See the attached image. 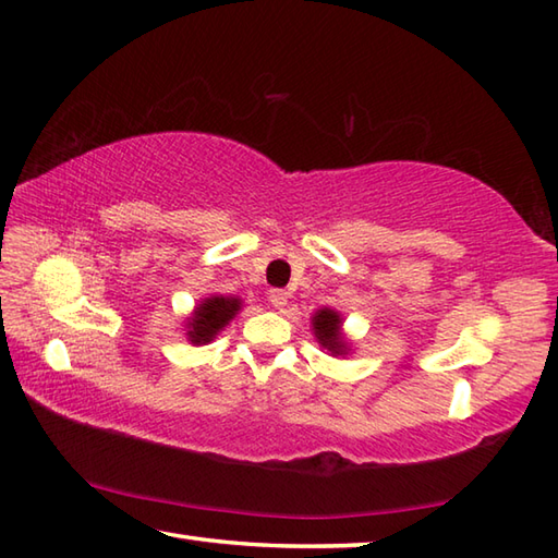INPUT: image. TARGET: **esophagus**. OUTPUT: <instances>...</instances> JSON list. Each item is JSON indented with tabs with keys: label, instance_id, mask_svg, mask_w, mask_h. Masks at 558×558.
I'll list each match as a JSON object with an SVG mask.
<instances>
[{
	"label": "esophagus",
	"instance_id": "obj_1",
	"mask_svg": "<svg viewBox=\"0 0 558 558\" xmlns=\"http://www.w3.org/2000/svg\"><path fill=\"white\" fill-rule=\"evenodd\" d=\"M268 302L276 306V310H282L288 304V292L286 290H270L268 292Z\"/></svg>",
	"mask_w": 558,
	"mask_h": 558
}]
</instances>
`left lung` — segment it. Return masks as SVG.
<instances>
[{
    "mask_svg": "<svg viewBox=\"0 0 558 558\" xmlns=\"http://www.w3.org/2000/svg\"><path fill=\"white\" fill-rule=\"evenodd\" d=\"M314 333L318 342L333 354H342L348 350L345 340L340 336V316L333 310H322L314 316Z\"/></svg>",
    "mask_w": 558,
    "mask_h": 558,
    "instance_id": "left-lung-1",
    "label": "left lung"
}]
</instances>
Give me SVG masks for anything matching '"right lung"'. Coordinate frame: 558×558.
<instances>
[{
    "instance_id": "1",
    "label": "right lung",
    "mask_w": 558,
    "mask_h": 558,
    "mask_svg": "<svg viewBox=\"0 0 558 558\" xmlns=\"http://www.w3.org/2000/svg\"><path fill=\"white\" fill-rule=\"evenodd\" d=\"M240 312V300L232 298H208L196 306V312L189 322V340L192 342H210L220 333L222 326H228L230 318Z\"/></svg>"
}]
</instances>
